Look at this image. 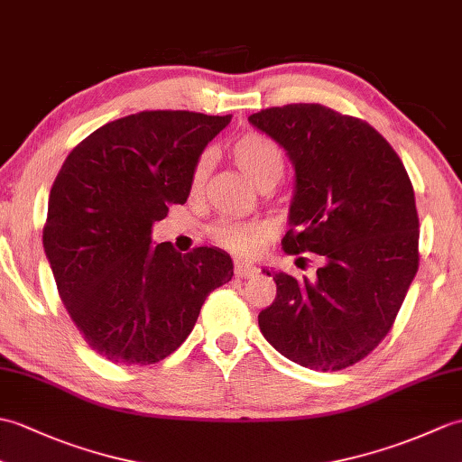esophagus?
<instances>
[{
	"mask_svg": "<svg viewBox=\"0 0 462 462\" xmlns=\"http://www.w3.org/2000/svg\"><path fill=\"white\" fill-rule=\"evenodd\" d=\"M258 273V268H254L252 263H244V262H236L234 263V276L236 278H252Z\"/></svg>",
	"mask_w": 462,
	"mask_h": 462,
	"instance_id": "1",
	"label": "esophagus"
}]
</instances>
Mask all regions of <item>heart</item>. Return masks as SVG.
Wrapping results in <instances>:
<instances>
[{"mask_svg": "<svg viewBox=\"0 0 462 462\" xmlns=\"http://www.w3.org/2000/svg\"><path fill=\"white\" fill-rule=\"evenodd\" d=\"M228 151L238 169L258 189H272V186H276L283 176V171H286V156H283L280 144L258 131H248L240 134L238 139L232 141ZM210 166L212 162L208 154H200L196 159L189 182L190 196H199L204 190V184L210 174ZM208 234L212 242L218 244L220 248L232 254H240V256H252L272 236V226L262 220H220L210 226Z\"/></svg>", "mask_w": 462, "mask_h": 462, "instance_id": "obj_1", "label": "heart"}]
</instances>
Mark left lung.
Masks as SVG:
<instances>
[{"mask_svg":"<svg viewBox=\"0 0 462 462\" xmlns=\"http://www.w3.org/2000/svg\"><path fill=\"white\" fill-rule=\"evenodd\" d=\"M248 121L296 166L283 252L323 262L311 280L273 273L260 329L301 367L346 369L385 339L419 270L413 184L393 146L357 116L291 103Z\"/></svg>","mask_w":462,"mask_h":462,"instance_id":"1","label":"left lung"}]
</instances>
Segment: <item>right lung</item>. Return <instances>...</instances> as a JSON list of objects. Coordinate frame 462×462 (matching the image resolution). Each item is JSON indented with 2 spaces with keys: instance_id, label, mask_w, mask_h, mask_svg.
<instances>
[{
  "instance_id": "obj_1",
  "label": "right lung",
  "mask_w": 462,
  "mask_h": 462,
  "mask_svg": "<svg viewBox=\"0 0 462 462\" xmlns=\"http://www.w3.org/2000/svg\"><path fill=\"white\" fill-rule=\"evenodd\" d=\"M232 121L141 111L69 152L49 194L43 248L59 298L95 353L152 365L189 337L204 300L232 280L228 254L151 246L152 222L189 199L192 166Z\"/></svg>"
}]
</instances>
